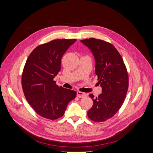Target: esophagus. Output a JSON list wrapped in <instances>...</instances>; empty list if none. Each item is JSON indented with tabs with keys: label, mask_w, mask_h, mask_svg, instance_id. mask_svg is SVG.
Here are the masks:
<instances>
[{
	"label": "esophagus",
	"mask_w": 153,
	"mask_h": 153,
	"mask_svg": "<svg viewBox=\"0 0 153 153\" xmlns=\"http://www.w3.org/2000/svg\"><path fill=\"white\" fill-rule=\"evenodd\" d=\"M76 94H77V96L78 97V98H85V97L87 96L86 94L84 93V92H80V91H78L76 92Z\"/></svg>",
	"instance_id": "esophagus-1"
}]
</instances>
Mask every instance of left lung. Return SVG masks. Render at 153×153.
<instances>
[{"label": "left lung", "mask_w": 153, "mask_h": 153, "mask_svg": "<svg viewBox=\"0 0 153 153\" xmlns=\"http://www.w3.org/2000/svg\"><path fill=\"white\" fill-rule=\"evenodd\" d=\"M93 53L96 75L102 87V93L94 98L90 94L93 105L87 112L92 121L104 122L112 118L123 105L128 89L129 77L123 59L114 46L95 38L81 40Z\"/></svg>", "instance_id": "obj_1"}]
</instances>
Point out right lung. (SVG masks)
<instances>
[{"label": "right lung", "mask_w": 153, "mask_h": 153, "mask_svg": "<svg viewBox=\"0 0 153 153\" xmlns=\"http://www.w3.org/2000/svg\"><path fill=\"white\" fill-rule=\"evenodd\" d=\"M76 39H54L41 44L29 55L22 75L27 102L40 116L55 120L63 116L76 92L58 86L54 77L61 71L62 55Z\"/></svg>", "instance_id": "right-lung-1"}]
</instances>
